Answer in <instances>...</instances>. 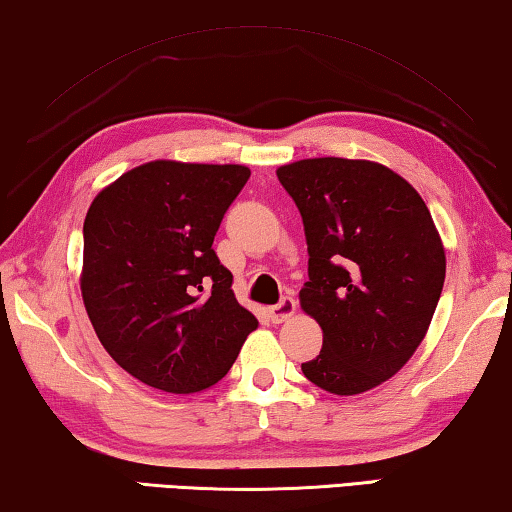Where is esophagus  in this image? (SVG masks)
Returning <instances> with one entry per match:
<instances>
[{
	"mask_svg": "<svg viewBox=\"0 0 512 512\" xmlns=\"http://www.w3.org/2000/svg\"><path fill=\"white\" fill-rule=\"evenodd\" d=\"M295 311H297V302L293 297H283L277 306H272L270 309V318L272 322H286L295 316Z\"/></svg>",
	"mask_w": 512,
	"mask_h": 512,
	"instance_id": "1",
	"label": "esophagus"
}]
</instances>
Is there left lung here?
<instances>
[{
  "mask_svg": "<svg viewBox=\"0 0 512 512\" xmlns=\"http://www.w3.org/2000/svg\"><path fill=\"white\" fill-rule=\"evenodd\" d=\"M309 247L300 306L322 329L302 364L316 387L357 396L396 375L426 336L446 277V254L426 201L371 160L311 157L283 164Z\"/></svg>",
  "mask_w": 512,
  "mask_h": 512,
  "instance_id": "left-lung-1",
  "label": "left lung"
}]
</instances>
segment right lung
<instances>
[{
    "mask_svg": "<svg viewBox=\"0 0 512 512\" xmlns=\"http://www.w3.org/2000/svg\"><path fill=\"white\" fill-rule=\"evenodd\" d=\"M249 176L242 164L155 160L125 171L86 212V313L109 357L148 387H212L258 327L212 249Z\"/></svg>",
    "mask_w": 512,
    "mask_h": 512,
    "instance_id": "right-lung-1",
    "label": "right lung"
}]
</instances>
